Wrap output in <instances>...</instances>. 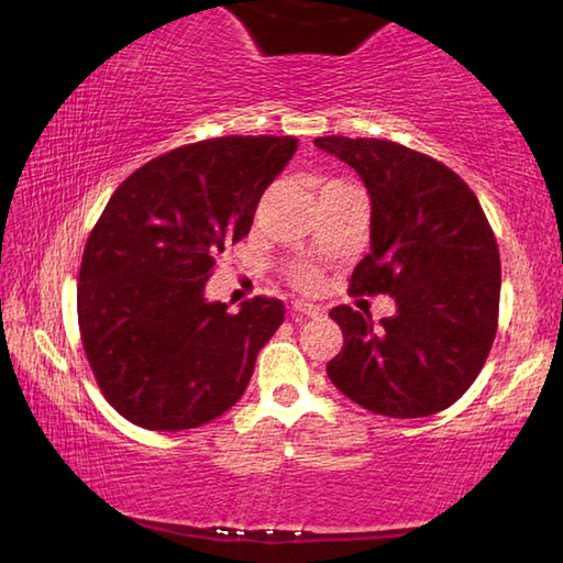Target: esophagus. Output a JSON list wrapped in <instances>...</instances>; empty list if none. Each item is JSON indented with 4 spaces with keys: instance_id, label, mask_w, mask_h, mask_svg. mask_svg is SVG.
Here are the masks:
<instances>
[{
    "instance_id": "esophagus-1",
    "label": "esophagus",
    "mask_w": 563,
    "mask_h": 563,
    "mask_svg": "<svg viewBox=\"0 0 563 563\" xmlns=\"http://www.w3.org/2000/svg\"><path fill=\"white\" fill-rule=\"evenodd\" d=\"M291 311L299 313V317H319L321 313L319 307H313V303H307V301H294Z\"/></svg>"
}]
</instances>
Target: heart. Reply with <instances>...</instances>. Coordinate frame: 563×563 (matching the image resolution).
<instances>
[{"label":"heart","mask_w":563,"mask_h":563,"mask_svg":"<svg viewBox=\"0 0 563 563\" xmlns=\"http://www.w3.org/2000/svg\"><path fill=\"white\" fill-rule=\"evenodd\" d=\"M297 279H299L301 287H313V284H317V274H313L311 269H299Z\"/></svg>","instance_id":"heart-1"}]
</instances>
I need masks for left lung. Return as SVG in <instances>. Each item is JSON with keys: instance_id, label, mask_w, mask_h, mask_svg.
Instances as JSON below:
<instances>
[{"instance_id": "8db88e82", "label": "left lung", "mask_w": 563, "mask_h": 563, "mask_svg": "<svg viewBox=\"0 0 563 563\" xmlns=\"http://www.w3.org/2000/svg\"><path fill=\"white\" fill-rule=\"evenodd\" d=\"M351 165L371 197V252L353 294H388L393 317L331 309L343 349L327 373L343 396L388 418L450 408L487 361L497 333L501 266L479 200L457 173L378 137H317Z\"/></svg>"}]
</instances>
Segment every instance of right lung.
I'll return each instance as SVG.
<instances>
[{
	"label": "right lung",
	"instance_id": "obj_1",
	"mask_svg": "<svg viewBox=\"0 0 563 563\" xmlns=\"http://www.w3.org/2000/svg\"><path fill=\"white\" fill-rule=\"evenodd\" d=\"M294 151L291 135L212 137L137 167L108 200L84 250L78 327L106 400L133 426L190 430L242 398L284 303L254 297L230 313L205 287Z\"/></svg>",
	"mask_w": 563,
	"mask_h": 563
}]
</instances>
